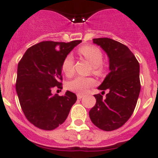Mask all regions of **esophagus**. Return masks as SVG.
Here are the masks:
<instances>
[{"label": "esophagus", "mask_w": 158, "mask_h": 158, "mask_svg": "<svg viewBox=\"0 0 158 158\" xmlns=\"http://www.w3.org/2000/svg\"><path fill=\"white\" fill-rule=\"evenodd\" d=\"M83 97H84V95H83V94H77V98H78V99H81V98H83Z\"/></svg>", "instance_id": "esophagus-1"}]
</instances>
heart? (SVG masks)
Returning <instances> with one entry per match:
<instances>
[{
	"label": "heart",
	"instance_id": "b5f03b06",
	"mask_svg": "<svg viewBox=\"0 0 158 158\" xmlns=\"http://www.w3.org/2000/svg\"><path fill=\"white\" fill-rule=\"evenodd\" d=\"M79 52L93 66L94 73L100 74L102 72V68L100 65L102 63V53L99 48L93 45H84L81 47ZM62 70L68 76H71L74 73V59L71 55H68L64 58ZM94 83L95 82L92 78L77 76L68 82V88L79 94H83L87 92L90 87L94 86Z\"/></svg>",
	"mask_w": 158,
	"mask_h": 158
}]
</instances>
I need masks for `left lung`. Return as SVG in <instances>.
I'll return each mask as SVG.
<instances>
[{"label":"left lung","mask_w":158,"mask_h":158,"mask_svg":"<svg viewBox=\"0 0 158 158\" xmlns=\"http://www.w3.org/2000/svg\"><path fill=\"white\" fill-rule=\"evenodd\" d=\"M109 59V74L98 89L108 90L106 98L94 94L96 103L89 111L93 123L99 129L111 131L127 123L132 115L139 96L140 66L126 45L110 38L93 39Z\"/></svg>","instance_id":"obj_1"}]
</instances>
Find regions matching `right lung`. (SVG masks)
Returning <instances> with one entry per match:
<instances>
[{
    "label": "right lung",
    "instance_id": "obj_1",
    "mask_svg": "<svg viewBox=\"0 0 158 158\" xmlns=\"http://www.w3.org/2000/svg\"><path fill=\"white\" fill-rule=\"evenodd\" d=\"M82 40L70 43L43 41L26 51L17 67L16 90L25 117L34 126L52 130L67 119L76 94L53 95L52 90L60 87L64 58Z\"/></svg>",
    "mask_w": 158,
    "mask_h": 158
}]
</instances>
